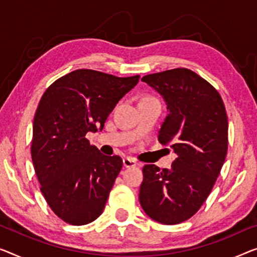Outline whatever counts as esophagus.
Here are the masks:
<instances>
[{
  "instance_id": "obj_1",
  "label": "esophagus",
  "mask_w": 257,
  "mask_h": 257,
  "mask_svg": "<svg viewBox=\"0 0 257 257\" xmlns=\"http://www.w3.org/2000/svg\"><path fill=\"white\" fill-rule=\"evenodd\" d=\"M122 162H123V167H125V168L135 167L137 165L136 160L133 159V158H130V157H125V158H123V160H122Z\"/></svg>"
}]
</instances>
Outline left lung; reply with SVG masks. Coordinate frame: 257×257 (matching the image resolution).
<instances>
[{
	"mask_svg": "<svg viewBox=\"0 0 257 257\" xmlns=\"http://www.w3.org/2000/svg\"><path fill=\"white\" fill-rule=\"evenodd\" d=\"M165 100L168 114L158 141L178 155L170 170L143 167L140 203L160 224L174 225L196 213L213 188L226 158L228 122L218 91L196 72L177 68L142 78Z\"/></svg>",
	"mask_w": 257,
	"mask_h": 257,
	"instance_id": "obj_1",
	"label": "left lung"
}]
</instances>
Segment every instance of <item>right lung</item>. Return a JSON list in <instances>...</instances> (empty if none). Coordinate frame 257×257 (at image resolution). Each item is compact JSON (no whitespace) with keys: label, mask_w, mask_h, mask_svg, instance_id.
Segmentation results:
<instances>
[{"label":"right lung","mask_w":257,"mask_h":257,"mask_svg":"<svg viewBox=\"0 0 257 257\" xmlns=\"http://www.w3.org/2000/svg\"><path fill=\"white\" fill-rule=\"evenodd\" d=\"M139 79L78 69L56 79L40 99L31 156L46 202L68 224H89L105 208L122 159L102 155L85 136L104 128Z\"/></svg>","instance_id":"add662e5"}]
</instances>
